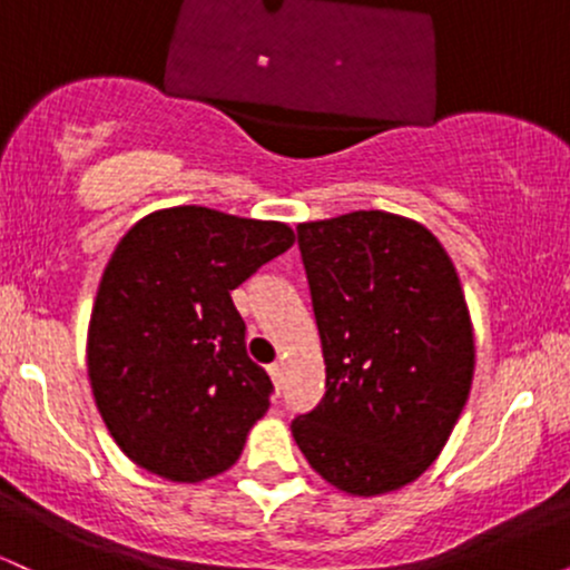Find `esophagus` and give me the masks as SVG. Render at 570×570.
Wrapping results in <instances>:
<instances>
[{
	"label": "esophagus",
	"mask_w": 570,
	"mask_h": 570,
	"mask_svg": "<svg viewBox=\"0 0 570 570\" xmlns=\"http://www.w3.org/2000/svg\"><path fill=\"white\" fill-rule=\"evenodd\" d=\"M267 372H271V381L276 389H281V383H284V364H271L267 367Z\"/></svg>",
	"instance_id": "1"
}]
</instances>
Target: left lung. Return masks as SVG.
Instances as JSON below:
<instances>
[{
    "mask_svg": "<svg viewBox=\"0 0 570 570\" xmlns=\"http://www.w3.org/2000/svg\"><path fill=\"white\" fill-rule=\"evenodd\" d=\"M326 364L292 436L330 485L377 495L421 476L469 399L474 335L448 252L385 212L297 225Z\"/></svg>",
    "mask_w": 570,
    "mask_h": 570,
    "instance_id": "left-lung-1",
    "label": "left lung"
}]
</instances>
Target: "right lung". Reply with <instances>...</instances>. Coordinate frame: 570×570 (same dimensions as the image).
I'll return each instance as SVG.
<instances>
[{
  "label": "right lung",
  "instance_id": "obj_1",
  "mask_svg": "<svg viewBox=\"0 0 570 570\" xmlns=\"http://www.w3.org/2000/svg\"><path fill=\"white\" fill-rule=\"evenodd\" d=\"M294 244L281 222L176 206L117 244L88 326L96 407L130 461L200 482L238 461L273 383L230 292Z\"/></svg>",
  "mask_w": 570,
  "mask_h": 570
}]
</instances>
